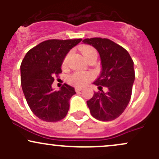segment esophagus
<instances>
[{
    "mask_svg": "<svg viewBox=\"0 0 159 159\" xmlns=\"http://www.w3.org/2000/svg\"><path fill=\"white\" fill-rule=\"evenodd\" d=\"M81 90H82V88H79V87L75 88V91H76V92H79V91H81Z\"/></svg>",
    "mask_w": 159,
    "mask_h": 159,
    "instance_id": "1",
    "label": "esophagus"
}]
</instances>
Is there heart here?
Masks as SVG:
<instances>
[{"mask_svg":"<svg viewBox=\"0 0 159 159\" xmlns=\"http://www.w3.org/2000/svg\"><path fill=\"white\" fill-rule=\"evenodd\" d=\"M81 51L82 53L83 56L84 58L87 59L88 57L91 55L93 53H96L95 49L93 47L89 45H84L81 48ZM68 56L65 58L63 61V65L65 66L68 62ZM93 78L92 74L91 73H86V72H76L71 76H70L69 81L70 84H74L78 87H81V86H84L87 84L89 82L90 80Z\"/></svg>","mask_w":159,"mask_h":159,"instance_id":"1","label":"heart"}]
</instances>
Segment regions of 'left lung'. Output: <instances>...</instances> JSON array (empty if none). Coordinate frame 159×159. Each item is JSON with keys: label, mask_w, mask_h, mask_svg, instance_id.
<instances>
[{"label": "left lung", "mask_w": 159, "mask_h": 159, "mask_svg": "<svg viewBox=\"0 0 159 159\" xmlns=\"http://www.w3.org/2000/svg\"><path fill=\"white\" fill-rule=\"evenodd\" d=\"M99 53L102 70L93 82L105 86L108 91L95 92L87 101L91 115L102 121H112L123 113L131 99L134 81V62L127 51L107 38H93L83 41Z\"/></svg>", "instance_id": "obj_1"}]
</instances>
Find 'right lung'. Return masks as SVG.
Here are the masks:
<instances>
[{
  "mask_svg": "<svg viewBox=\"0 0 159 159\" xmlns=\"http://www.w3.org/2000/svg\"><path fill=\"white\" fill-rule=\"evenodd\" d=\"M82 39L48 40L26 54L20 65V81L28 106L40 119L54 122L63 119L69 110V100L76 94L65 84L59 91L52 88L54 76L61 73V65L70 50Z\"/></svg>",
  "mask_w": 159,
  "mask_h": 159,
  "instance_id": "add662e5",
  "label": "right lung"
}]
</instances>
